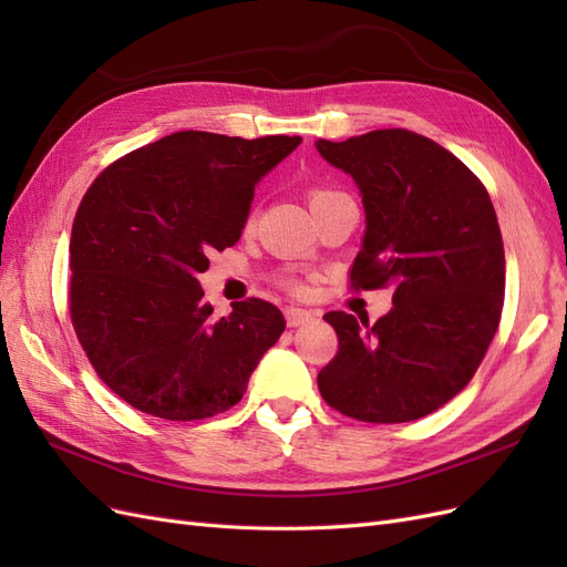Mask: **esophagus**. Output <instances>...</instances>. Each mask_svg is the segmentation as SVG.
Segmentation results:
<instances>
[{"label": "esophagus", "instance_id": "esophagus-1", "mask_svg": "<svg viewBox=\"0 0 567 567\" xmlns=\"http://www.w3.org/2000/svg\"><path fill=\"white\" fill-rule=\"evenodd\" d=\"M317 312L312 310H302V307H286V323L288 326H302L307 321H312Z\"/></svg>", "mask_w": 567, "mask_h": 567}]
</instances>
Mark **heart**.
<instances>
[{"label":"heart","instance_id":"1","mask_svg":"<svg viewBox=\"0 0 567 567\" xmlns=\"http://www.w3.org/2000/svg\"><path fill=\"white\" fill-rule=\"evenodd\" d=\"M326 194H329V192H315V194H312V200L319 198V196H326Z\"/></svg>","mask_w":567,"mask_h":567}]
</instances>
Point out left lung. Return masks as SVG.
<instances>
[{
	"label": "left lung",
	"mask_w": 567,
	"mask_h": 567,
	"mask_svg": "<svg viewBox=\"0 0 567 567\" xmlns=\"http://www.w3.org/2000/svg\"><path fill=\"white\" fill-rule=\"evenodd\" d=\"M362 196L367 229L350 279L392 288L375 321L329 312L338 354L319 392L367 423L416 421L468 385L502 319L506 260L487 188L454 153L409 130L317 140Z\"/></svg>",
	"instance_id": "obj_1"
}]
</instances>
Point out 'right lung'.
<instances>
[{
	"label": "right lung",
	"mask_w": 567,
	"mask_h": 567,
	"mask_svg": "<svg viewBox=\"0 0 567 567\" xmlns=\"http://www.w3.org/2000/svg\"><path fill=\"white\" fill-rule=\"evenodd\" d=\"M302 136L175 132L84 194L71 234V319L99 379L144 414L194 421L244 398L286 319L265 300L215 317L198 277L234 246L255 186Z\"/></svg>",
	"instance_id": "add662e5"
}]
</instances>
